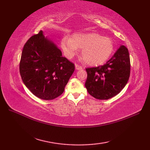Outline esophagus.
<instances>
[{"label":"esophagus","instance_id":"esophagus-1","mask_svg":"<svg viewBox=\"0 0 150 150\" xmlns=\"http://www.w3.org/2000/svg\"><path fill=\"white\" fill-rule=\"evenodd\" d=\"M75 69L77 70H81V69H82V66H81L80 65H78V64H75Z\"/></svg>","mask_w":150,"mask_h":150}]
</instances>
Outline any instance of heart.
I'll return each mask as SVG.
<instances>
[{
    "label": "heart",
    "mask_w": 150,
    "mask_h": 150,
    "mask_svg": "<svg viewBox=\"0 0 150 150\" xmlns=\"http://www.w3.org/2000/svg\"><path fill=\"white\" fill-rule=\"evenodd\" d=\"M60 45L68 59H71L81 49V56L86 65L97 66L103 64L114 50V44L110 37L97 33H75L71 38L63 37Z\"/></svg>",
    "instance_id": "heart-1"
}]
</instances>
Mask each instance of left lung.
<instances>
[{
	"mask_svg": "<svg viewBox=\"0 0 150 150\" xmlns=\"http://www.w3.org/2000/svg\"><path fill=\"white\" fill-rule=\"evenodd\" d=\"M86 70L88 77L85 87L88 93L99 100L112 98L120 93L129 80L128 50L126 46H120L105 64Z\"/></svg>",
	"mask_w": 150,
	"mask_h": 150,
	"instance_id": "obj_1",
	"label": "left lung"
}]
</instances>
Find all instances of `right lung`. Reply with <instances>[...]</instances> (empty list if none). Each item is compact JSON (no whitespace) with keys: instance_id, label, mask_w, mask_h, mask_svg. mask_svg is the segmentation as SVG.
Wrapping results in <instances>:
<instances>
[{"instance_id":"obj_1","label":"right lung","mask_w":150,"mask_h":150,"mask_svg":"<svg viewBox=\"0 0 150 150\" xmlns=\"http://www.w3.org/2000/svg\"><path fill=\"white\" fill-rule=\"evenodd\" d=\"M19 69L24 84L35 96L53 100L64 91L75 66L41 30L24 44Z\"/></svg>"}]
</instances>
